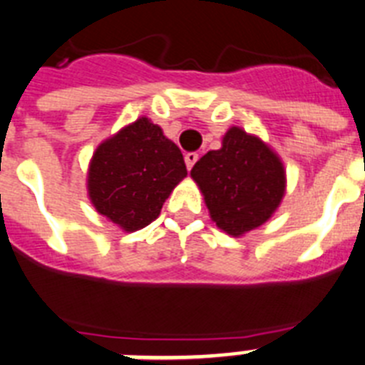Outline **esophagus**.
I'll use <instances>...</instances> for the list:
<instances>
[{
	"label": "esophagus",
	"instance_id": "1",
	"mask_svg": "<svg viewBox=\"0 0 365 365\" xmlns=\"http://www.w3.org/2000/svg\"><path fill=\"white\" fill-rule=\"evenodd\" d=\"M197 159H199V155L195 153V151H188V153H185V163H186V168H188V170H192L193 164L197 163Z\"/></svg>",
	"mask_w": 365,
	"mask_h": 365
}]
</instances>
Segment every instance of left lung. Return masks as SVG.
Segmentation results:
<instances>
[{"label": "left lung", "instance_id": "left-lung-1", "mask_svg": "<svg viewBox=\"0 0 365 365\" xmlns=\"http://www.w3.org/2000/svg\"><path fill=\"white\" fill-rule=\"evenodd\" d=\"M190 175L201 190L212 221L232 237L265 225L287 190L279 155L237 125L225 133L219 150L193 164Z\"/></svg>", "mask_w": 365, "mask_h": 365}]
</instances>
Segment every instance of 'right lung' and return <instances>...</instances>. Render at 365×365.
Returning <instances> with one entry per match:
<instances>
[{
	"mask_svg": "<svg viewBox=\"0 0 365 365\" xmlns=\"http://www.w3.org/2000/svg\"><path fill=\"white\" fill-rule=\"evenodd\" d=\"M186 175L177 144L140 117L98 144L87 170V195L100 215L124 232H137L159 217Z\"/></svg>",
	"mask_w": 365,
	"mask_h": 365,
	"instance_id": "add662e5",
	"label": "right lung"
}]
</instances>
